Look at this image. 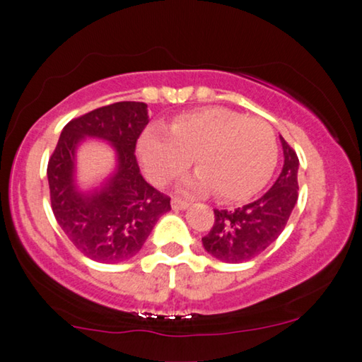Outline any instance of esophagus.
Returning <instances> with one entry per match:
<instances>
[{
	"mask_svg": "<svg viewBox=\"0 0 362 362\" xmlns=\"http://www.w3.org/2000/svg\"><path fill=\"white\" fill-rule=\"evenodd\" d=\"M188 206L190 204H188L187 202H182V199H179V198H172V209L183 211V209H187Z\"/></svg>",
	"mask_w": 362,
	"mask_h": 362,
	"instance_id": "obj_1",
	"label": "esophagus"
}]
</instances>
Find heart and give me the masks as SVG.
I'll return each instance as SVG.
<instances>
[{
    "label": "heart",
    "instance_id": "b5f03b06",
    "mask_svg": "<svg viewBox=\"0 0 362 362\" xmlns=\"http://www.w3.org/2000/svg\"><path fill=\"white\" fill-rule=\"evenodd\" d=\"M136 158L143 174L156 187L180 177L193 158L198 172L180 183L183 193L214 188L222 202L240 203L271 179L277 143L264 120L226 107H204L177 117L169 134L148 129L136 143Z\"/></svg>",
    "mask_w": 362,
    "mask_h": 362
}]
</instances>
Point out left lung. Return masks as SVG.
I'll list each match as a JSON object with an SVG mask.
<instances>
[{
	"label": "left lung",
	"instance_id": "1",
	"mask_svg": "<svg viewBox=\"0 0 362 362\" xmlns=\"http://www.w3.org/2000/svg\"><path fill=\"white\" fill-rule=\"evenodd\" d=\"M280 143L284 148V168L269 192L235 211L214 209V226L202 242L216 259L228 264L253 259L284 232L298 202L300 160L284 136H280Z\"/></svg>",
	"mask_w": 362,
	"mask_h": 362
}]
</instances>
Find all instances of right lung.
I'll return each mask as SVG.
<instances>
[{
  "label": "right lung",
  "instance_id": "right-lung-1",
  "mask_svg": "<svg viewBox=\"0 0 362 362\" xmlns=\"http://www.w3.org/2000/svg\"><path fill=\"white\" fill-rule=\"evenodd\" d=\"M150 122L148 106L120 101L72 119L61 132L48 160L51 208L76 248L96 262L112 264L135 256L158 219L170 211V198L140 174L135 145ZM87 136L107 141L117 154L113 174L93 191L75 179L76 148Z\"/></svg>",
  "mask_w": 362,
  "mask_h": 362
}]
</instances>
